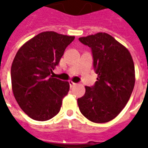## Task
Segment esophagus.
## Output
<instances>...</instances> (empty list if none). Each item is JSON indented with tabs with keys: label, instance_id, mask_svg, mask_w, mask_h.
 I'll return each instance as SVG.
<instances>
[{
	"label": "esophagus",
	"instance_id": "34e87169",
	"mask_svg": "<svg viewBox=\"0 0 148 148\" xmlns=\"http://www.w3.org/2000/svg\"><path fill=\"white\" fill-rule=\"evenodd\" d=\"M69 85H70V87H73L77 85V83L73 82L72 81H69Z\"/></svg>",
	"mask_w": 148,
	"mask_h": 148
}]
</instances>
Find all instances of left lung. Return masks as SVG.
I'll return each instance as SVG.
<instances>
[{
	"label": "left lung",
	"instance_id": "1",
	"mask_svg": "<svg viewBox=\"0 0 148 148\" xmlns=\"http://www.w3.org/2000/svg\"><path fill=\"white\" fill-rule=\"evenodd\" d=\"M79 41L91 49L97 81L86 86L77 99L81 113L90 121L106 123L114 119L127 105L135 84V70L128 49L106 33H97Z\"/></svg>",
	"mask_w": 148,
	"mask_h": 148
}]
</instances>
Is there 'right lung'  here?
<instances>
[{
  "instance_id": "add662e5",
  "label": "right lung",
  "mask_w": 148,
  "mask_h": 148,
  "mask_svg": "<svg viewBox=\"0 0 148 148\" xmlns=\"http://www.w3.org/2000/svg\"><path fill=\"white\" fill-rule=\"evenodd\" d=\"M74 38L43 32L26 42L14 57L10 70L13 94L21 110L34 120H49L60 111L70 85L51 73Z\"/></svg>"
}]
</instances>
